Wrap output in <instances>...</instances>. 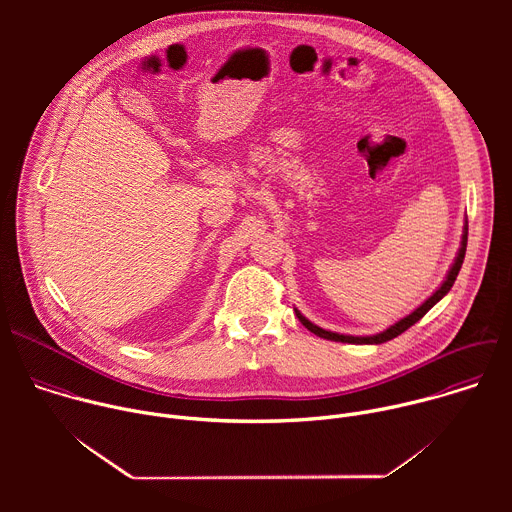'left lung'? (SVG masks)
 <instances>
[{"mask_svg":"<svg viewBox=\"0 0 512 512\" xmlns=\"http://www.w3.org/2000/svg\"><path fill=\"white\" fill-rule=\"evenodd\" d=\"M466 245H468V221H466V225H464V233H462V243H460V249H458V255H456V259H454V263H452V267H450V271H448V275H446V279H444V283L437 287L433 294L419 306V308H415L409 316H405V318H401L399 322H395L393 326H389L387 330H383V332H379V334H373V336H350V334H338V332H330V330H324V328H320V326H316V324H312L306 316H302V312L300 310H296V316H298V320L310 330V332H314L316 336H320V338H326V340H334V342H348V344H383V342H387V340H393V338H397L399 334H403L407 328H411L415 322H419L437 302H440L448 291L452 289V285H454V281H456V277H458V273H460V269H462V263H464V255H466Z\"/></svg>","mask_w":512,"mask_h":512,"instance_id":"8db88e82","label":"left lung"}]
</instances>
